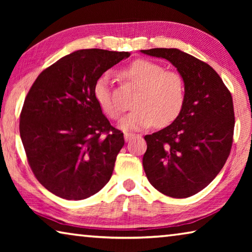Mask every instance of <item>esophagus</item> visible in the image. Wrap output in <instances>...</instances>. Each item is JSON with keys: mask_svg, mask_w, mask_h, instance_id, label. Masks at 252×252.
Wrapping results in <instances>:
<instances>
[{"mask_svg": "<svg viewBox=\"0 0 252 252\" xmlns=\"http://www.w3.org/2000/svg\"><path fill=\"white\" fill-rule=\"evenodd\" d=\"M136 135H139V134L131 133V132H126V133H125V140L127 142V141H130V140L133 139L134 136H136Z\"/></svg>", "mask_w": 252, "mask_h": 252, "instance_id": "obj_1", "label": "esophagus"}]
</instances>
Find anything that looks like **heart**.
<instances>
[{
  "label": "heart",
  "mask_w": 252,
  "mask_h": 252,
  "mask_svg": "<svg viewBox=\"0 0 252 252\" xmlns=\"http://www.w3.org/2000/svg\"><path fill=\"white\" fill-rule=\"evenodd\" d=\"M123 83L138 89L132 100L133 110L122 119L123 130H139L152 125L165 126L180 116L187 99L183 76L177 71L165 70L160 63L136 60L121 72ZM93 95L100 109L112 120L121 117L125 106L113 95L109 74L96 80Z\"/></svg>",
  "instance_id": "b5f03b06"
}]
</instances>
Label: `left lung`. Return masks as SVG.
<instances>
[{"mask_svg": "<svg viewBox=\"0 0 252 252\" xmlns=\"http://www.w3.org/2000/svg\"><path fill=\"white\" fill-rule=\"evenodd\" d=\"M141 52L171 62L187 87L180 116L169 126L144 136V172L161 193L178 199L191 197L217 177L231 151V93L210 65L192 55L162 48Z\"/></svg>", "mask_w": 252, "mask_h": 252, "instance_id": "1", "label": "left lung"}]
</instances>
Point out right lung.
I'll use <instances>...</instances> for the list:
<instances>
[{
  "mask_svg": "<svg viewBox=\"0 0 252 252\" xmlns=\"http://www.w3.org/2000/svg\"><path fill=\"white\" fill-rule=\"evenodd\" d=\"M129 52L79 50L34 81L20 116V135L34 176L66 200L87 199L112 176L123 133L110 125L93 95L96 80Z\"/></svg>",
  "mask_w": 252,
  "mask_h": 252,
  "instance_id": "right-lung-1",
  "label": "right lung"
}]
</instances>
